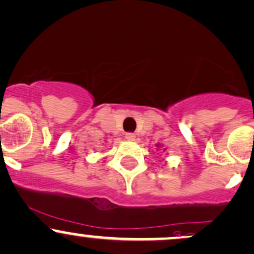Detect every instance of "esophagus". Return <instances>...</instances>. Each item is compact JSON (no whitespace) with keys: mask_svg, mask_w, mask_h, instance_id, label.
I'll return each mask as SVG.
<instances>
[{"mask_svg":"<svg viewBox=\"0 0 254 254\" xmlns=\"http://www.w3.org/2000/svg\"><path fill=\"white\" fill-rule=\"evenodd\" d=\"M125 138H127V140H135L136 136L133 135L132 132H127V133H125Z\"/></svg>","mask_w":254,"mask_h":254,"instance_id":"34e87169","label":"esophagus"}]
</instances>
